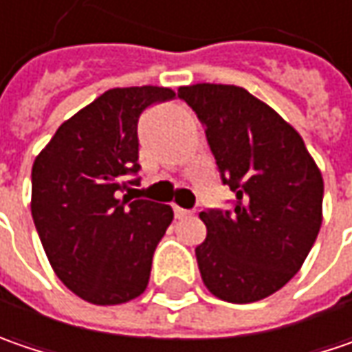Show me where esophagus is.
<instances>
[{"label":"esophagus","mask_w":352,"mask_h":352,"mask_svg":"<svg viewBox=\"0 0 352 352\" xmlns=\"http://www.w3.org/2000/svg\"><path fill=\"white\" fill-rule=\"evenodd\" d=\"M173 211H175V217L177 219H185V217H191L193 215V211L191 209H181V207H173Z\"/></svg>","instance_id":"34e87169"}]
</instances>
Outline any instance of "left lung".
I'll list each match as a JSON object with an SVG mask.
<instances>
[{
  "mask_svg": "<svg viewBox=\"0 0 352 352\" xmlns=\"http://www.w3.org/2000/svg\"><path fill=\"white\" fill-rule=\"evenodd\" d=\"M177 95L203 123L221 181L235 193L231 209L199 215L201 279L227 302L265 299L295 277L319 235V167L300 135L247 89L197 83Z\"/></svg>",
  "mask_w": 352,
  "mask_h": 352,
  "instance_id": "obj_1",
  "label": "left lung"
}]
</instances>
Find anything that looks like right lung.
Segmentation results:
<instances>
[{"label":"right lung","mask_w":352,"mask_h":352,"mask_svg":"<svg viewBox=\"0 0 352 352\" xmlns=\"http://www.w3.org/2000/svg\"><path fill=\"white\" fill-rule=\"evenodd\" d=\"M175 91L117 87L59 125L32 169V215L59 280L87 302L121 305L149 283L173 209L121 195L139 185L141 113ZM137 191V189H133Z\"/></svg>","instance_id":"1"}]
</instances>
